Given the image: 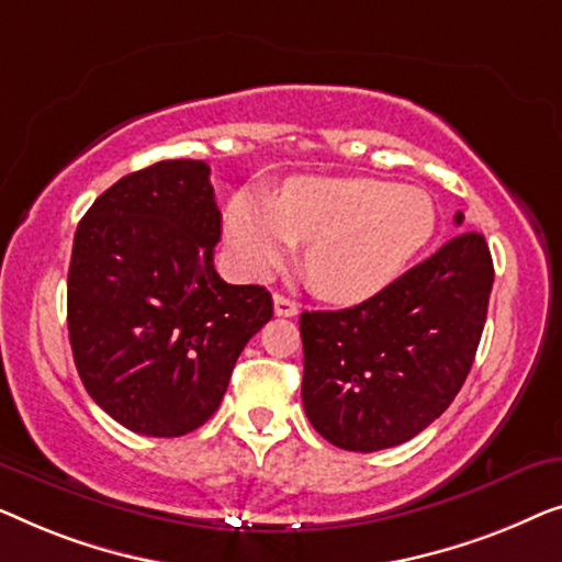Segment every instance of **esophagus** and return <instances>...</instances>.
<instances>
[{"instance_id": "obj_1", "label": "esophagus", "mask_w": 562, "mask_h": 562, "mask_svg": "<svg viewBox=\"0 0 562 562\" xmlns=\"http://www.w3.org/2000/svg\"><path fill=\"white\" fill-rule=\"evenodd\" d=\"M300 313V307L295 300L284 297V295H274V315H280V318H295Z\"/></svg>"}]
</instances>
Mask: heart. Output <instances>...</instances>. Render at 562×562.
I'll use <instances>...</instances> for the list:
<instances>
[{"mask_svg": "<svg viewBox=\"0 0 562 562\" xmlns=\"http://www.w3.org/2000/svg\"><path fill=\"white\" fill-rule=\"evenodd\" d=\"M436 228L428 191L376 178H295L278 201L244 191L226 213V244L241 272L270 278L307 241V280L336 303H359L392 284Z\"/></svg>", "mask_w": 562, "mask_h": 562, "instance_id": "b5f03b06", "label": "heart"}]
</instances>
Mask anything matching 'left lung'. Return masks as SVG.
<instances>
[{"instance_id": "obj_1", "label": "left lung", "mask_w": 562, "mask_h": 562, "mask_svg": "<svg viewBox=\"0 0 562 562\" xmlns=\"http://www.w3.org/2000/svg\"><path fill=\"white\" fill-rule=\"evenodd\" d=\"M492 284L484 234L463 232L374 297L300 315L303 407L313 428L357 453L428 428L469 376Z\"/></svg>"}]
</instances>
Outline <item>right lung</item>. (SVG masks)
<instances>
[{
    "label": "right lung",
    "mask_w": 562,
    "mask_h": 562,
    "mask_svg": "<svg viewBox=\"0 0 562 562\" xmlns=\"http://www.w3.org/2000/svg\"><path fill=\"white\" fill-rule=\"evenodd\" d=\"M203 160H162L99 195L78 224L68 336L91 400L126 430L186 436L216 413L244 346L272 318L259 284L213 267L221 211Z\"/></svg>",
    "instance_id": "add662e5"
}]
</instances>
